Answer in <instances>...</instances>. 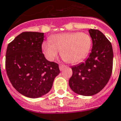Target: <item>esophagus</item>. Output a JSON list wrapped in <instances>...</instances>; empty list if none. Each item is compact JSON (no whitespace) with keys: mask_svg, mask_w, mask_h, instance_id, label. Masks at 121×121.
<instances>
[{"mask_svg":"<svg viewBox=\"0 0 121 121\" xmlns=\"http://www.w3.org/2000/svg\"><path fill=\"white\" fill-rule=\"evenodd\" d=\"M64 68H66V66H65V65H62V64H60L59 65V69L60 71L63 70Z\"/></svg>","mask_w":121,"mask_h":121,"instance_id":"obj_1","label":"esophagus"}]
</instances>
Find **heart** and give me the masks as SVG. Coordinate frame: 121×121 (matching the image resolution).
I'll return each mask as SVG.
<instances>
[{
	"mask_svg": "<svg viewBox=\"0 0 121 121\" xmlns=\"http://www.w3.org/2000/svg\"><path fill=\"white\" fill-rule=\"evenodd\" d=\"M91 37L87 33L73 32L55 34L43 43L42 49L49 60H53L58 51L64 60L71 64L82 61L91 48Z\"/></svg>",
	"mask_w": 121,
	"mask_h": 121,
	"instance_id": "1",
	"label": "heart"
}]
</instances>
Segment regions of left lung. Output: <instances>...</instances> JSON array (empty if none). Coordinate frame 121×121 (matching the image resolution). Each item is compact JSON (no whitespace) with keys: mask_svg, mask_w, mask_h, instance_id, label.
<instances>
[{"mask_svg":"<svg viewBox=\"0 0 121 121\" xmlns=\"http://www.w3.org/2000/svg\"><path fill=\"white\" fill-rule=\"evenodd\" d=\"M92 41L91 53L84 62L73 66L69 85L73 91L89 96L105 87L113 68V50L111 43L101 31L89 30Z\"/></svg>","mask_w":121,"mask_h":121,"instance_id":"left-lung-1","label":"left lung"}]
</instances>
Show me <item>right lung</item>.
<instances>
[{
  "instance_id": "right-lung-1",
  "label": "right lung",
  "mask_w": 121,
  "mask_h": 121,
  "mask_svg": "<svg viewBox=\"0 0 121 121\" xmlns=\"http://www.w3.org/2000/svg\"><path fill=\"white\" fill-rule=\"evenodd\" d=\"M43 40L44 33L23 32L6 50L5 69L11 83L19 93L30 98L47 94L60 73L58 64L44 57Z\"/></svg>"
}]
</instances>
